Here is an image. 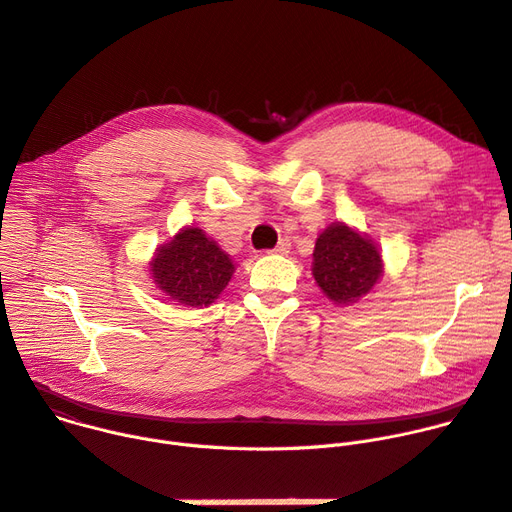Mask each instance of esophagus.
<instances>
[{"label":"esophagus","instance_id":"obj_1","mask_svg":"<svg viewBox=\"0 0 512 512\" xmlns=\"http://www.w3.org/2000/svg\"><path fill=\"white\" fill-rule=\"evenodd\" d=\"M289 250H291V242H289V240H281L270 252H272V254H283V256H285V254H289Z\"/></svg>","mask_w":512,"mask_h":512}]
</instances>
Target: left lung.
<instances>
[{
    "label": "left lung",
    "mask_w": 512,
    "mask_h": 512,
    "mask_svg": "<svg viewBox=\"0 0 512 512\" xmlns=\"http://www.w3.org/2000/svg\"><path fill=\"white\" fill-rule=\"evenodd\" d=\"M313 279L336 305L357 303L383 277V260L373 240L336 221L328 225L313 250Z\"/></svg>",
    "instance_id": "1"
}]
</instances>
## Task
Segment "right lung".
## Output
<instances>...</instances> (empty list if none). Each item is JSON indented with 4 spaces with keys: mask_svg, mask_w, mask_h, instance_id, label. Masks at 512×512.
<instances>
[{
    "mask_svg": "<svg viewBox=\"0 0 512 512\" xmlns=\"http://www.w3.org/2000/svg\"><path fill=\"white\" fill-rule=\"evenodd\" d=\"M149 270L153 283L178 305L207 307L227 287L235 266L203 229L184 227L155 250Z\"/></svg>",
    "mask_w": 512,
    "mask_h": 512,
    "instance_id": "1",
    "label": "right lung"
}]
</instances>
